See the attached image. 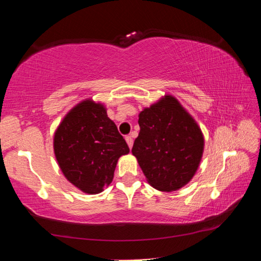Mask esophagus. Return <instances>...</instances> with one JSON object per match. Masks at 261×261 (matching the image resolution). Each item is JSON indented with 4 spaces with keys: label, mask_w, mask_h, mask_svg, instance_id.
I'll return each instance as SVG.
<instances>
[{
    "label": "esophagus",
    "mask_w": 261,
    "mask_h": 261,
    "mask_svg": "<svg viewBox=\"0 0 261 261\" xmlns=\"http://www.w3.org/2000/svg\"><path fill=\"white\" fill-rule=\"evenodd\" d=\"M125 140H126L127 146H129V147L131 148L132 145H134V139H132V137H131V136H126V137H125Z\"/></svg>",
    "instance_id": "esophagus-1"
}]
</instances>
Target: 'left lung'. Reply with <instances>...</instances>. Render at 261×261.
<instances>
[{"label":"left lung","mask_w":261,"mask_h":261,"mask_svg":"<svg viewBox=\"0 0 261 261\" xmlns=\"http://www.w3.org/2000/svg\"><path fill=\"white\" fill-rule=\"evenodd\" d=\"M140 131L132 154L159 191H176L199 167L204 137L191 115L171 95H165L139 114Z\"/></svg>","instance_id":"obj_1"}]
</instances>
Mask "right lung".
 I'll use <instances>...</instances> for the list:
<instances>
[{
    "instance_id": "obj_1",
    "label": "right lung",
    "mask_w": 261,
    "mask_h": 261,
    "mask_svg": "<svg viewBox=\"0 0 261 261\" xmlns=\"http://www.w3.org/2000/svg\"><path fill=\"white\" fill-rule=\"evenodd\" d=\"M54 152L69 182L83 192L96 194L112 183L118 159L130 149L103 105L88 99L61 122L54 136Z\"/></svg>"
}]
</instances>
